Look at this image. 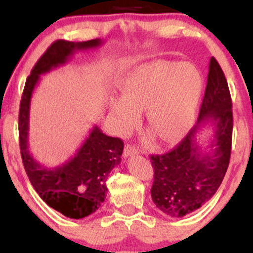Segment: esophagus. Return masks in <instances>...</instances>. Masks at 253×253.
<instances>
[{
    "instance_id": "34e87169",
    "label": "esophagus",
    "mask_w": 253,
    "mask_h": 253,
    "mask_svg": "<svg viewBox=\"0 0 253 253\" xmlns=\"http://www.w3.org/2000/svg\"><path fill=\"white\" fill-rule=\"evenodd\" d=\"M136 153H138V150H136L134 146H130V145H127V146L125 147L124 157H129V156L136 155Z\"/></svg>"
}]
</instances>
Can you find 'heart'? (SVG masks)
<instances>
[{"mask_svg":"<svg viewBox=\"0 0 253 253\" xmlns=\"http://www.w3.org/2000/svg\"><path fill=\"white\" fill-rule=\"evenodd\" d=\"M203 80L193 64L158 60L139 66L121 84V97L109 113L123 133L135 126L146 108L149 126L164 143L179 140L193 126Z\"/></svg>","mask_w":253,"mask_h":253,"instance_id":"b5f03b06","label":"heart"}]
</instances>
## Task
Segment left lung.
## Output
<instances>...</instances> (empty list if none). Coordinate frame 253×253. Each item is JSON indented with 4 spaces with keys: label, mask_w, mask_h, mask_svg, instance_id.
<instances>
[{
    "label": "left lung",
    "mask_w": 253,
    "mask_h": 253,
    "mask_svg": "<svg viewBox=\"0 0 253 253\" xmlns=\"http://www.w3.org/2000/svg\"><path fill=\"white\" fill-rule=\"evenodd\" d=\"M207 123L214 134L203 151L197 132ZM232 100L223 71L211 58L207 86L197 124L170 152L151 156L155 175L151 188L153 202L167 215L182 217L205 205L216 193L227 171L232 146Z\"/></svg>",
    "instance_id": "obj_1"
}]
</instances>
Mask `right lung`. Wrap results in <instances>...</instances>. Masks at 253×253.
Returning a JSON list of instances; mask_svg holds the SVG:
<instances>
[{
  "label": "right lung",
  "instance_id": "obj_1",
  "mask_svg": "<svg viewBox=\"0 0 253 253\" xmlns=\"http://www.w3.org/2000/svg\"><path fill=\"white\" fill-rule=\"evenodd\" d=\"M102 43L100 39L54 42L32 69L20 102V150L28 178L43 202L70 219H82L101 207L107 196L106 182L110 171L121 163L124 143L106 135L95 125L72 158L54 168L43 167L28 150L31 98L40 75L68 63L76 51L91 50Z\"/></svg>",
  "mask_w": 253,
  "mask_h": 253
}]
</instances>
